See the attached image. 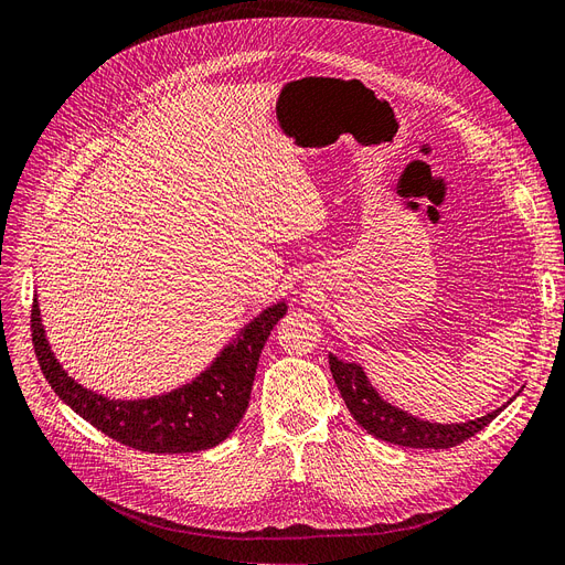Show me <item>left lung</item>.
Returning <instances> with one entry per match:
<instances>
[{"label": "left lung", "instance_id": "left-lung-1", "mask_svg": "<svg viewBox=\"0 0 565 565\" xmlns=\"http://www.w3.org/2000/svg\"><path fill=\"white\" fill-rule=\"evenodd\" d=\"M329 366L331 375L335 380L338 390L348 405V411L356 419L361 428L380 440H387L392 445L403 447H417V449H447L455 447L478 431L499 415L505 405L516 396H512L503 408H495L493 413H487L484 417L468 419L461 424H440V422H426L422 417H415L405 413L390 401L382 398L377 390L371 385L366 371L354 361L338 359L333 352H329Z\"/></svg>", "mask_w": 565, "mask_h": 565}]
</instances>
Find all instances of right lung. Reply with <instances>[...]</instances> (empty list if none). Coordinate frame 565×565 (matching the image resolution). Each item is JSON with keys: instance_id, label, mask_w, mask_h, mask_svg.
I'll use <instances>...</instances> for the list:
<instances>
[{"instance_id": "obj_1", "label": "right lung", "mask_w": 565, "mask_h": 565, "mask_svg": "<svg viewBox=\"0 0 565 565\" xmlns=\"http://www.w3.org/2000/svg\"><path fill=\"white\" fill-rule=\"evenodd\" d=\"M285 312V301L268 306L220 350L206 371L185 385L148 398H108L66 373L51 350L36 299L32 343L55 394L102 434L141 452L185 455L220 445L238 426L250 403L264 343Z\"/></svg>"}]
</instances>
